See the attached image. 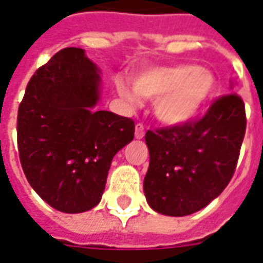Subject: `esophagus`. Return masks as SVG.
<instances>
[{
	"mask_svg": "<svg viewBox=\"0 0 263 263\" xmlns=\"http://www.w3.org/2000/svg\"><path fill=\"white\" fill-rule=\"evenodd\" d=\"M145 137V128H143L142 124H137L135 125V138L137 139H142Z\"/></svg>",
	"mask_w": 263,
	"mask_h": 263,
	"instance_id": "1",
	"label": "esophagus"
}]
</instances>
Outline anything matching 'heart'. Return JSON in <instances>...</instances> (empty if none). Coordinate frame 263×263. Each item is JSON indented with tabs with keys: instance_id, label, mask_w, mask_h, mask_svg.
<instances>
[{
	"instance_id": "b5f03b06",
	"label": "heart",
	"mask_w": 263,
	"mask_h": 263,
	"mask_svg": "<svg viewBox=\"0 0 263 263\" xmlns=\"http://www.w3.org/2000/svg\"><path fill=\"white\" fill-rule=\"evenodd\" d=\"M115 90L122 100L139 105L141 97L155 100V117L165 125L180 126L196 120L215 91V76L189 63L156 66L138 71L132 83L118 77Z\"/></svg>"
}]
</instances>
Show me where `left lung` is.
<instances>
[{
  "instance_id": "8db88e82",
  "label": "left lung",
  "mask_w": 263,
  "mask_h": 263,
  "mask_svg": "<svg viewBox=\"0 0 263 263\" xmlns=\"http://www.w3.org/2000/svg\"><path fill=\"white\" fill-rule=\"evenodd\" d=\"M234 86L231 81L230 88ZM245 128L242 100L228 94L194 124L146 132L149 169L143 193L149 207L184 217L218 197L235 172Z\"/></svg>"
}]
</instances>
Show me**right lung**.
<instances>
[{
    "label": "right lung",
    "mask_w": 263,
    "mask_h": 263,
    "mask_svg": "<svg viewBox=\"0 0 263 263\" xmlns=\"http://www.w3.org/2000/svg\"><path fill=\"white\" fill-rule=\"evenodd\" d=\"M100 74L84 49H62L32 76L18 109L24 173L62 213H84L101 201L112 158L134 139L131 118L98 111Z\"/></svg>",
    "instance_id": "right-lung-1"
}]
</instances>
